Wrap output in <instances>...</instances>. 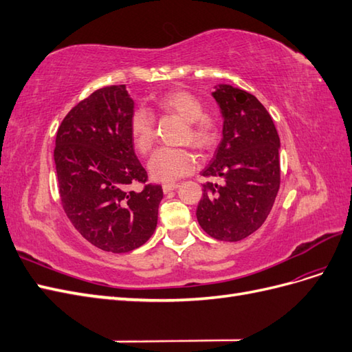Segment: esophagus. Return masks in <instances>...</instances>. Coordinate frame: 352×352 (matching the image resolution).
<instances>
[{
	"instance_id": "1",
	"label": "esophagus",
	"mask_w": 352,
	"mask_h": 352,
	"mask_svg": "<svg viewBox=\"0 0 352 352\" xmlns=\"http://www.w3.org/2000/svg\"><path fill=\"white\" fill-rule=\"evenodd\" d=\"M177 186H179L177 184H164V185H163V192H164V194L172 192V190H175Z\"/></svg>"
}]
</instances>
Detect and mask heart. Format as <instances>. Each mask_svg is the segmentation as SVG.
<instances>
[{
  "label": "heart",
  "mask_w": 352,
  "mask_h": 352,
  "mask_svg": "<svg viewBox=\"0 0 352 352\" xmlns=\"http://www.w3.org/2000/svg\"><path fill=\"white\" fill-rule=\"evenodd\" d=\"M157 107L173 113L186 122L182 142L194 145L198 150H210L219 141V126L206 114V105L188 91L168 92L157 100ZM129 133L135 150L148 154L155 141V119L146 109H136L129 119ZM197 157L188 148H160L148 162V172L158 182H175L194 172Z\"/></svg>",
  "instance_id": "1"
}]
</instances>
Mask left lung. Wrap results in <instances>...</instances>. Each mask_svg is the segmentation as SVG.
<instances>
[{"mask_svg": "<svg viewBox=\"0 0 352 352\" xmlns=\"http://www.w3.org/2000/svg\"><path fill=\"white\" fill-rule=\"evenodd\" d=\"M223 114V138L202 176L225 184L202 185L199 226L211 238L236 242L270 214L280 186L279 135L269 111L247 91L220 85L212 92Z\"/></svg>", "mask_w": 352, "mask_h": 352, "instance_id": "8db88e82", "label": "left lung"}]
</instances>
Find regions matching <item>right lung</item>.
I'll return each instance as SVG.
<instances>
[{"mask_svg":"<svg viewBox=\"0 0 352 352\" xmlns=\"http://www.w3.org/2000/svg\"><path fill=\"white\" fill-rule=\"evenodd\" d=\"M133 100L124 85L92 92L58 126L54 162L63 210L80 235L109 252L141 247L155 230L160 185L146 184L129 133ZM142 183L141 191L130 186Z\"/></svg>","mask_w":352,"mask_h":352,"instance_id":"add662e5","label":"right lung"}]
</instances>
